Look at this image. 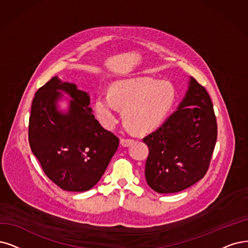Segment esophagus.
Returning <instances> with one entry per match:
<instances>
[{
	"instance_id": "obj_1",
	"label": "esophagus",
	"mask_w": 248,
	"mask_h": 248,
	"mask_svg": "<svg viewBox=\"0 0 248 248\" xmlns=\"http://www.w3.org/2000/svg\"><path fill=\"white\" fill-rule=\"evenodd\" d=\"M134 143V140L131 139H121V144L124 147H129L132 144Z\"/></svg>"
}]
</instances>
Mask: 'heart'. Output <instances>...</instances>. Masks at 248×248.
Wrapping results in <instances>:
<instances>
[{
	"label": "heart",
	"instance_id": "obj_1",
	"mask_svg": "<svg viewBox=\"0 0 248 248\" xmlns=\"http://www.w3.org/2000/svg\"><path fill=\"white\" fill-rule=\"evenodd\" d=\"M177 100L176 88L170 81L149 78L113 82L109 95L99 94L94 103L95 113L106 129L118 121V107L124 108L125 123L139 133H147L166 121Z\"/></svg>",
	"mask_w": 248,
	"mask_h": 248
}]
</instances>
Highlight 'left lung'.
Returning a JSON list of instances; mask_svg holds the SVG:
<instances>
[{
  "mask_svg": "<svg viewBox=\"0 0 248 248\" xmlns=\"http://www.w3.org/2000/svg\"><path fill=\"white\" fill-rule=\"evenodd\" d=\"M217 126L205 88L190 78L178 108L158 129L143 139L149 155L145 178L158 193H176L202 179L217 142Z\"/></svg>",
  "mask_w": 248,
  "mask_h": 248,
  "instance_id": "obj_1",
  "label": "left lung"
}]
</instances>
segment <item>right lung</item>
Instances as JSON below:
<instances>
[{
  "instance_id": "right-lung-1",
  "label": "right lung",
  "mask_w": 248,
  "mask_h": 248,
  "mask_svg": "<svg viewBox=\"0 0 248 248\" xmlns=\"http://www.w3.org/2000/svg\"><path fill=\"white\" fill-rule=\"evenodd\" d=\"M65 93L67 112L58 108ZM90 96L72 82L52 78L32 100L29 125L31 149L47 177L61 189L84 192L103 176L119 140L92 113Z\"/></svg>"
}]
</instances>
